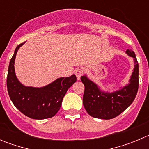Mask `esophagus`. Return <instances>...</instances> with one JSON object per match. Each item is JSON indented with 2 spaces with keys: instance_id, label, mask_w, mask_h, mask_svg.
Listing matches in <instances>:
<instances>
[{
  "instance_id": "esophagus-1",
  "label": "esophagus",
  "mask_w": 149,
  "mask_h": 149,
  "mask_svg": "<svg viewBox=\"0 0 149 149\" xmlns=\"http://www.w3.org/2000/svg\"><path fill=\"white\" fill-rule=\"evenodd\" d=\"M75 74H76V77H77V79H80L81 78V76L84 74V69L82 68H77L75 70Z\"/></svg>"
}]
</instances>
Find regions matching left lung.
<instances>
[{
	"mask_svg": "<svg viewBox=\"0 0 149 149\" xmlns=\"http://www.w3.org/2000/svg\"><path fill=\"white\" fill-rule=\"evenodd\" d=\"M126 54L134 58V68L129 82L120 89L113 93L101 90L99 86L85 74L81 79L85 89L83 104L89 115L102 119H113L132 104L139 86V65L135 53L127 49Z\"/></svg>",
	"mask_w": 149,
	"mask_h": 149,
	"instance_id": "left-lung-1",
	"label": "left lung"
}]
</instances>
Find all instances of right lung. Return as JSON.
<instances>
[{
  "label": "right lung",
  "instance_id": "add662e5",
  "mask_svg": "<svg viewBox=\"0 0 149 149\" xmlns=\"http://www.w3.org/2000/svg\"><path fill=\"white\" fill-rule=\"evenodd\" d=\"M18 45L14 51L8 68L6 86L10 98L19 111L33 119L51 118L60 110L63 97L68 88L77 81L75 74L70 77L57 78L42 87L26 86L18 81L15 72V60L21 46Z\"/></svg>",
  "mask_w": 149,
  "mask_h": 149
}]
</instances>
